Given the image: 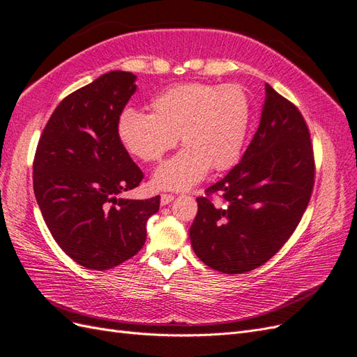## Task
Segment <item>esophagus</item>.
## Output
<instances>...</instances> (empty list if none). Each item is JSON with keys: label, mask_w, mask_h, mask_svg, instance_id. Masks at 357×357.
<instances>
[{"label": "esophagus", "mask_w": 357, "mask_h": 357, "mask_svg": "<svg viewBox=\"0 0 357 357\" xmlns=\"http://www.w3.org/2000/svg\"><path fill=\"white\" fill-rule=\"evenodd\" d=\"M172 199H174L172 194H162L160 195V204L162 206H167V204H169L172 202Z\"/></svg>", "instance_id": "obj_1"}]
</instances>
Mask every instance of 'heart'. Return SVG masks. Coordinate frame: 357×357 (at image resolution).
<instances>
[{
    "mask_svg": "<svg viewBox=\"0 0 357 357\" xmlns=\"http://www.w3.org/2000/svg\"><path fill=\"white\" fill-rule=\"evenodd\" d=\"M153 113L127 107L118 118V137L144 162H155L177 144L185 146L153 172L158 189L185 190L213 168L224 171L244 149L250 106L238 86L186 83L172 86L151 101Z\"/></svg>",
    "mask_w": 357,
    "mask_h": 357,
    "instance_id": "1",
    "label": "heart"
}]
</instances>
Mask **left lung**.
Instances as JSON below:
<instances>
[{
  "label": "left lung",
  "instance_id": "left-lung-1",
  "mask_svg": "<svg viewBox=\"0 0 357 357\" xmlns=\"http://www.w3.org/2000/svg\"><path fill=\"white\" fill-rule=\"evenodd\" d=\"M260 124L241 162L206 192L224 204L197 198L189 229L199 260L224 274H241L268 262L309 204L315 163L310 135L300 110L265 84Z\"/></svg>",
  "mask_w": 357,
  "mask_h": 357
}]
</instances>
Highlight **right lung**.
I'll list each match as a JSON object with an SVG mask.
<instances>
[{
    "instance_id": "add662e5",
    "label": "right lung",
    "mask_w": 357,
    "mask_h": 357,
    "mask_svg": "<svg viewBox=\"0 0 357 357\" xmlns=\"http://www.w3.org/2000/svg\"><path fill=\"white\" fill-rule=\"evenodd\" d=\"M136 75L110 71L60 101L43 128L33 188L47 227L77 264L95 271L133 257L160 197L121 198L144 178L118 137Z\"/></svg>"
}]
</instances>
